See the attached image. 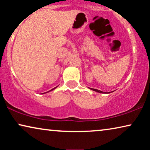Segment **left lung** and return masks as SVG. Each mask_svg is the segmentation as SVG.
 Here are the masks:
<instances>
[{"label": "left lung", "mask_w": 150, "mask_h": 150, "mask_svg": "<svg viewBox=\"0 0 150 150\" xmlns=\"http://www.w3.org/2000/svg\"><path fill=\"white\" fill-rule=\"evenodd\" d=\"M91 90H93V91H95L96 92H98V93H104V92L102 91H100V90H98V89H92V88H90Z\"/></svg>", "instance_id": "8db88e82"}]
</instances>
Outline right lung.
Listing matches in <instances>:
<instances>
[{
	"mask_svg": "<svg viewBox=\"0 0 150 150\" xmlns=\"http://www.w3.org/2000/svg\"><path fill=\"white\" fill-rule=\"evenodd\" d=\"M57 87H54V89H51V90H50V91H52V90H53V89H55V88H57Z\"/></svg>",
	"mask_w": 150,
	"mask_h": 150,
	"instance_id": "1",
	"label": "right lung"
}]
</instances>
